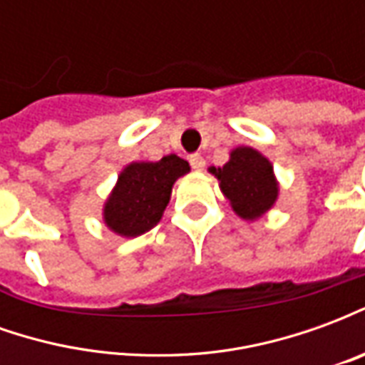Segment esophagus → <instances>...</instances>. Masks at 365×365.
<instances>
[{"mask_svg": "<svg viewBox=\"0 0 365 365\" xmlns=\"http://www.w3.org/2000/svg\"><path fill=\"white\" fill-rule=\"evenodd\" d=\"M190 164H191V168L195 170V172H201V170L205 168V160H203V156H201V154H191Z\"/></svg>", "mask_w": 365, "mask_h": 365, "instance_id": "esophagus-1", "label": "esophagus"}]
</instances>
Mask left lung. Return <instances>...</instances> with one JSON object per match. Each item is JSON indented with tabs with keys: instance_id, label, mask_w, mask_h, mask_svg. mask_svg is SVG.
I'll return each mask as SVG.
<instances>
[{
	"instance_id": "1",
	"label": "left lung",
	"mask_w": 365,
	"mask_h": 365,
	"mask_svg": "<svg viewBox=\"0 0 365 365\" xmlns=\"http://www.w3.org/2000/svg\"><path fill=\"white\" fill-rule=\"evenodd\" d=\"M219 180L222 195L242 221H258L268 213L279 197V182L274 166L252 146H237L230 150L222 168H209Z\"/></svg>"
}]
</instances>
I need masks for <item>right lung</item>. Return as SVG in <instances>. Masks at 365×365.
<instances>
[{
  "label": "right lung",
  "mask_w": 365,
  "mask_h": 365,
  "mask_svg": "<svg viewBox=\"0 0 365 365\" xmlns=\"http://www.w3.org/2000/svg\"><path fill=\"white\" fill-rule=\"evenodd\" d=\"M190 170V164L175 154L158 162L127 164L105 199V227L123 238L140 237L154 229L170 203L175 180Z\"/></svg>",
  "instance_id": "obj_1"
}]
</instances>
